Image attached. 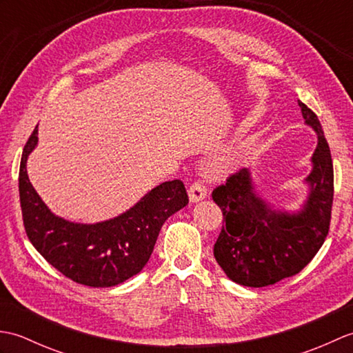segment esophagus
Segmentation results:
<instances>
[{"label":"esophagus","mask_w":353,"mask_h":353,"mask_svg":"<svg viewBox=\"0 0 353 353\" xmlns=\"http://www.w3.org/2000/svg\"><path fill=\"white\" fill-rule=\"evenodd\" d=\"M190 200L191 201H200L208 196V188L203 182H192L188 188Z\"/></svg>","instance_id":"esophagus-1"}]
</instances>
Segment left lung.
I'll return each instance as SVG.
<instances>
[{"instance_id": "8db88e82", "label": "left lung", "mask_w": 353, "mask_h": 353, "mask_svg": "<svg viewBox=\"0 0 353 353\" xmlns=\"http://www.w3.org/2000/svg\"><path fill=\"white\" fill-rule=\"evenodd\" d=\"M305 123L317 132L312 171L306 179L310 197L301 212L272 211L253 191L249 168L238 170L212 191L223 212L214 256L229 279L261 288L291 277L310 264L331 226L334 165L317 115L299 101Z\"/></svg>"}]
</instances>
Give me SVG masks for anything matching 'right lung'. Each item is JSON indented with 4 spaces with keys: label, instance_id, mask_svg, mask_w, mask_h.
<instances>
[{
    "label": "right lung",
    "instance_id": "right-lung-1",
    "mask_svg": "<svg viewBox=\"0 0 353 353\" xmlns=\"http://www.w3.org/2000/svg\"><path fill=\"white\" fill-rule=\"evenodd\" d=\"M37 125L21 157L19 200L26 234L34 249L68 279L88 287H114L148 262L165 220L188 205L182 181L163 182L114 220L77 224L52 215L27 176Z\"/></svg>",
    "mask_w": 353,
    "mask_h": 353
}]
</instances>
